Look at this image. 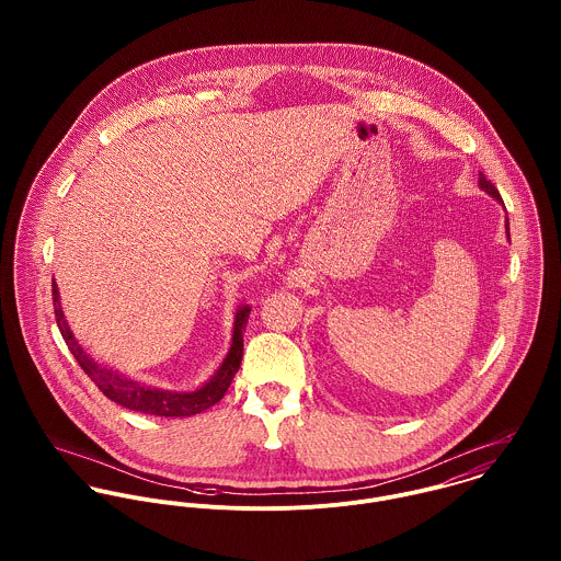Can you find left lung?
Masks as SVG:
<instances>
[{"label": "left lung", "mask_w": 561, "mask_h": 561, "mask_svg": "<svg viewBox=\"0 0 561 561\" xmlns=\"http://www.w3.org/2000/svg\"><path fill=\"white\" fill-rule=\"evenodd\" d=\"M480 185L481 190H485V192H488V194H492L496 201H501V194H499V190L492 185V181H488V179L483 176V172H480ZM505 229H510V225H507Z\"/></svg>", "instance_id": "left-lung-1"}]
</instances>
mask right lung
Returning <instances> with one entry per match:
<instances>
[{
    "label": "right lung",
    "mask_w": 561,
    "mask_h": 561,
    "mask_svg": "<svg viewBox=\"0 0 561 561\" xmlns=\"http://www.w3.org/2000/svg\"><path fill=\"white\" fill-rule=\"evenodd\" d=\"M51 296H54V313H56L60 334H62L65 343L69 345L71 354L76 356V360L80 363L81 369L88 374V378L99 387V391L107 400H112L118 405H125L129 410L145 412V414H156V416H192V414H198V412L207 410L209 405H214V403H218L225 398L227 389L231 387V382H233V378L240 369L241 356H243V330H245V321H248V313H250L248 307H241L238 316H236L233 343H231V350H229L225 363L216 371V376L205 387H201L198 391L174 393V391H160V389L138 385L134 380H127V378L101 367L99 363H94V358H90L83 352V347L76 341L73 332L67 325V320H65L62 309H60L56 280L51 283Z\"/></svg>",
    "instance_id": "1"
}]
</instances>
